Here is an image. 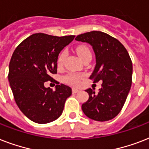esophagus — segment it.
I'll list each match as a JSON object with an SVG mask.
<instances>
[{
  "label": "esophagus",
  "instance_id": "obj_1",
  "mask_svg": "<svg viewBox=\"0 0 149 149\" xmlns=\"http://www.w3.org/2000/svg\"><path fill=\"white\" fill-rule=\"evenodd\" d=\"M72 93H79V92H80V91H79V90H78V89H77V88H72Z\"/></svg>",
  "mask_w": 149,
  "mask_h": 149
}]
</instances>
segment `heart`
Instances as JSON below:
<instances>
[{
	"instance_id": "b5f03b06",
	"label": "heart",
	"mask_w": 149,
	"mask_h": 149,
	"mask_svg": "<svg viewBox=\"0 0 149 149\" xmlns=\"http://www.w3.org/2000/svg\"><path fill=\"white\" fill-rule=\"evenodd\" d=\"M76 51H77L78 56H79V58H81L83 61L86 60V58L92 57V53H91V50L86 45H79L76 49ZM65 56H66V52L65 50H63L58 54V58H57V65H58V67H62L63 66ZM65 79L68 84L77 86V85H79L80 84L81 77L79 75L72 74H72L67 75L65 77Z\"/></svg>"
}]
</instances>
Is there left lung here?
<instances>
[{
  "mask_svg": "<svg viewBox=\"0 0 149 149\" xmlns=\"http://www.w3.org/2000/svg\"><path fill=\"white\" fill-rule=\"evenodd\" d=\"M76 40L91 44L96 55L95 69L90 77L102 81L98 93L89 88V99L82 105L88 118L97 121L113 119L120 113L132 82V62L125 46L108 34L93 31L77 36Z\"/></svg>",
  "mask_w": 149,
  "mask_h": 149,
  "instance_id": "8db88e82",
  "label": "left lung"
}]
</instances>
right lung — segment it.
<instances>
[{"instance_id": "obj_1", "label": "right lung", "mask_w": 149, "mask_h": 149, "mask_svg": "<svg viewBox=\"0 0 149 149\" xmlns=\"http://www.w3.org/2000/svg\"><path fill=\"white\" fill-rule=\"evenodd\" d=\"M74 37L33 34L13 52L8 72L10 88L17 107L34 122L46 124L59 118L65 100L72 94L66 85L58 83L52 91L44 84L55 81L51 75L57 73L58 54Z\"/></svg>"}]
</instances>
